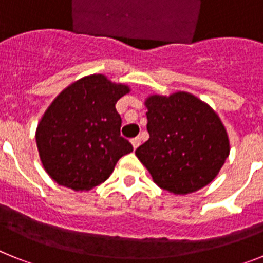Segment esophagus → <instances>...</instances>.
Returning <instances> with one entry per match:
<instances>
[{
	"mask_svg": "<svg viewBox=\"0 0 263 263\" xmlns=\"http://www.w3.org/2000/svg\"><path fill=\"white\" fill-rule=\"evenodd\" d=\"M132 145H133V148H134V150H136V148L138 147L139 145H141V139H139V138L132 139Z\"/></svg>",
	"mask_w": 263,
	"mask_h": 263,
	"instance_id": "obj_1",
	"label": "esophagus"
}]
</instances>
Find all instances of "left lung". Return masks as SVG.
Masks as SVG:
<instances>
[{"instance_id": "obj_1", "label": "left lung", "mask_w": 263, "mask_h": 263, "mask_svg": "<svg viewBox=\"0 0 263 263\" xmlns=\"http://www.w3.org/2000/svg\"><path fill=\"white\" fill-rule=\"evenodd\" d=\"M148 141L136 155L162 190L175 195L211 183L229 155L227 130L211 106L187 92L150 96Z\"/></svg>"}]
</instances>
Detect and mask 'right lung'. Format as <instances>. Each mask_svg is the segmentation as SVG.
<instances>
[{"label": "right lung", "mask_w": 263, "mask_h": 263, "mask_svg": "<svg viewBox=\"0 0 263 263\" xmlns=\"http://www.w3.org/2000/svg\"><path fill=\"white\" fill-rule=\"evenodd\" d=\"M127 92L126 85L90 75L67 87L48 106L36 129V146L58 184L88 191L105 182L118 159L133 152L121 137L116 110Z\"/></svg>", "instance_id": "right-lung-1"}]
</instances>
